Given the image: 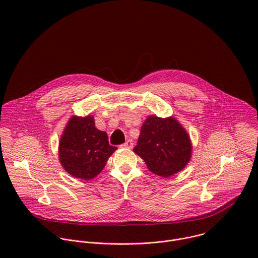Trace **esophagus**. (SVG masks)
I'll return each mask as SVG.
<instances>
[{
	"label": "esophagus",
	"instance_id": "1",
	"mask_svg": "<svg viewBox=\"0 0 258 258\" xmlns=\"http://www.w3.org/2000/svg\"><path fill=\"white\" fill-rule=\"evenodd\" d=\"M133 146H134V143H133L132 140H127L124 144L121 145L122 148H125V149H132Z\"/></svg>",
	"mask_w": 258,
	"mask_h": 258
}]
</instances>
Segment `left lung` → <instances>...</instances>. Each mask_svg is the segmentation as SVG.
I'll list each match as a JSON object with an SVG mask.
<instances>
[{
	"instance_id": "left-lung-1",
	"label": "left lung",
	"mask_w": 258,
	"mask_h": 258,
	"mask_svg": "<svg viewBox=\"0 0 258 258\" xmlns=\"http://www.w3.org/2000/svg\"><path fill=\"white\" fill-rule=\"evenodd\" d=\"M193 146L187 130L174 117L150 115L146 118L134 152L148 169L169 177L185 168L191 160Z\"/></svg>"
}]
</instances>
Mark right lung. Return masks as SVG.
Returning <instances> with one entry per match:
<instances>
[{
  "instance_id": "1",
  "label": "right lung",
  "mask_w": 258,
  "mask_h": 258,
  "mask_svg": "<svg viewBox=\"0 0 258 258\" xmlns=\"http://www.w3.org/2000/svg\"><path fill=\"white\" fill-rule=\"evenodd\" d=\"M116 149L109 145L106 132L95 126L93 115H72L60 137L58 156L68 174L89 180L103 170Z\"/></svg>"
}]
</instances>
